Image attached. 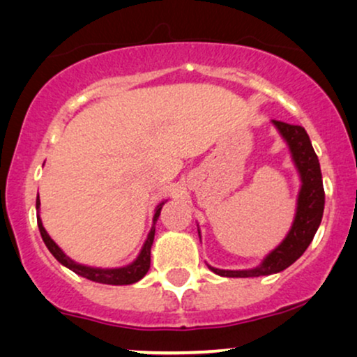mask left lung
I'll list each match as a JSON object with an SVG mask.
<instances>
[{"label":"left lung","instance_id":"1","mask_svg":"<svg viewBox=\"0 0 357 357\" xmlns=\"http://www.w3.org/2000/svg\"><path fill=\"white\" fill-rule=\"evenodd\" d=\"M278 133L289 148L292 162L301 178V190L297 195V206L292 226L287 236L276 248L263 258L261 263L250 270H219L208 265L209 270L224 278H257L275 275L291 266L307 250L321 222L325 208V190L321 182L320 162L307 131L299 125L271 120ZM198 236L202 232L198 229Z\"/></svg>","mask_w":357,"mask_h":357}]
</instances>
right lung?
Returning a JSON list of instances; mask_svg holds the SVG:
<instances>
[{
    "label": "right lung",
    "mask_w": 357,
    "mask_h": 357,
    "mask_svg": "<svg viewBox=\"0 0 357 357\" xmlns=\"http://www.w3.org/2000/svg\"><path fill=\"white\" fill-rule=\"evenodd\" d=\"M167 202V199H165ZM159 203L154 209V216H153V227L148 234V238H146L143 248L136 257V260H133L130 265L126 266H120V268H97V266H87V265H81L75 260H71L70 257L66 255L65 252L61 250L60 247L56 245L55 241L48 236V232L43 227L42 219H40V198L37 195V202H36V208H37V224H38V231H40V236L45 242V245L53 257L56 258L58 261L61 263L63 266L70 268L71 271H75L76 275H79L86 280H91L94 282H100V284H112V286H123V284H133V282H138L139 280H143L146 276V273L149 271L151 266V247H153L154 242V234H155V222H158L160 209H162L164 203Z\"/></svg>",
    "instance_id": "1"
}]
</instances>
